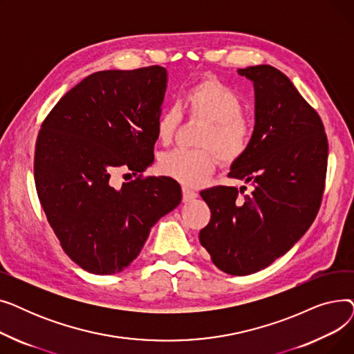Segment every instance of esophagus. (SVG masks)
I'll return each instance as SVG.
<instances>
[{
  "label": "esophagus",
  "instance_id": "34e87169",
  "mask_svg": "<svg viewBox=\"0 0 354 354\" xmlns=\"http://www.w3.org/2000/svg\"><path fill=\"white\" fill-rule=\"evenodd\" d=\"M182 196H183V202H189V201L195 199L198 196V194L195 191L187 188V187H183L182 188Z\"/></svg>",
  "mask_w": 354,
  "mask_h": 354
}]
</instances>
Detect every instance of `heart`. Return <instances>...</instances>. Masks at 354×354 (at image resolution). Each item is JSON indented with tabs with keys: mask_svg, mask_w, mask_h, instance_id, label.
I'll return each mask as SVG.
<instances>
[{
	"mask_svg": "<svg viewBox=\"0 0 354 354\" xmlns=\"http://www.w3.org/2000/svg\"><path fill=\"white\" fill-rule=\"evenodd\" d=\"M185 106L192 118L205 122L196 145L205 147H178L159 159V171L188 187H196L215 167V158L225 165L243 156L251 145L254 127L243 115V99L231 86L216 77H205L185 91ZM178 106L166 107L156 120V138L162 143L171 142L180 123Z\"/></svg>",
	"mask_w": 354,
	"mask_h": 354,
	"instance_id": "heart-1",
	"label": "heart"
}]
</instances>
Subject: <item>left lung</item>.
Wrapping results in <instances>:
<instances>
[{"label": "left lung", "mask_w": 354, "mask_h": 354, "mask_svg": "<svg viewBox=\"0 0 354 354\" xmlns=\"http://www.w3.org/2000/svg\"><path fill=\"white\" fill-rule=\"evenodd\" d=\"M254 83L255 126L230 178L252 185L201 192L211 209L199 241L227 274L248 275L284 255L313 224L324 192L328 143L315 111L284 73L268 64L238 68ZM245 187L241 188L244 194Z\"/></svg>", "instance_id": "obj_1"}]
</instances>
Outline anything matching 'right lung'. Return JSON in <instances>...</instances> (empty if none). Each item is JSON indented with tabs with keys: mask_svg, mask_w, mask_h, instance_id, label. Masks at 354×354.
<instances>
[{
	"mask_svg": "<svg viewBox=\"0 0 354 354\" xmlns=\"http://www.w3.org/2000/svg\"><path fill=\"white\" fill-rule=\"evenodd\" d=\"M165 67L93 73L59 100L35 143L34 180L62 248L83 270L110 275L139 255L151 228L182 199L166 176L115 185L153 162ZM130 175V174H127Z\"/></svg>",
	"mask_w": 354,
	"mask_h": 354,
	"instance_id": "add662e5",
	"label": "right lung"
}]
</instances>
